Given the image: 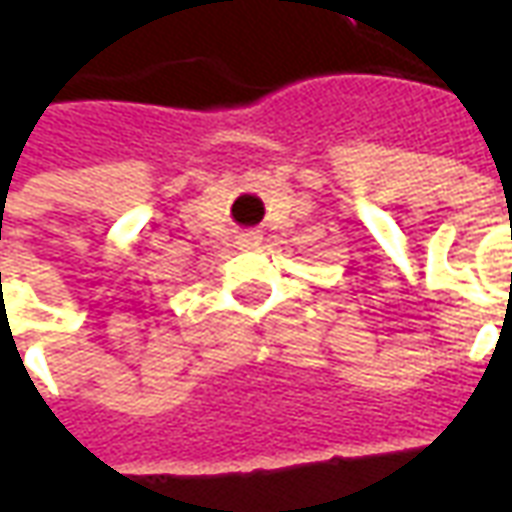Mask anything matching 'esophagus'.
Instances as JSON below:
<instances>
[{
  "instance_id": "esophagus-1",
  "label": "esophagus",
  "mask_w": 512,
  "mask_h": 512,
  "mask_svg": "<svg viewBox=\"0 0 512 512\" xmlns=\"http://www.w3.org/2000/svg\"><path fill=\"white\" fill-rule=\"evenodd\" d=\"M260 244H263V235L255 233V230L238 235V249H257Z\"/></svg>"
}]
</instances>
